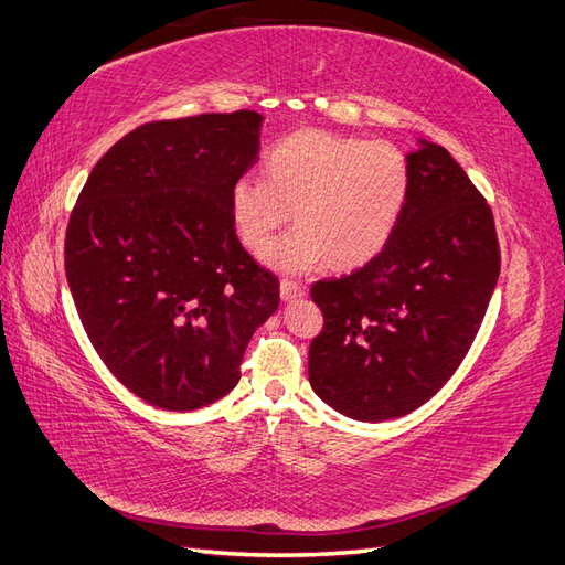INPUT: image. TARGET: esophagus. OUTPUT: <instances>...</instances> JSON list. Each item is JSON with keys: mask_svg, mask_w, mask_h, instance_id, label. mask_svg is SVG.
Returning a JSON list of instances; mask_svg holds the SVG:
<instances>
[{"mask_svg": "<svg viewBox=\"0 0 565 565\" xmlns=\"http://www.w3.org/2000/svg\"><path fill=\"white\" fill-rule=\"evenodd\" d=\"M280 297L285 302H295V299L305 297V287L295 280H280Z\"/></svg>", "mask_w": 565, "mask_h": 565, "instance_id": "esophagus-1", "label": "esophagus"}]
</instances>
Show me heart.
Returning <instances> with one entry per match:
<instances>
[{
  "label": "heart",
  "instance_id": "heart-1",
  "mask_svg": "<svg viewBox=\"0 0 565 565\" xmlns=\"http://www.w3.org/2000/svg\"><path fill=\"white\" fill-rule=\"evenodd\" d=\"M263 175L234 181L232 220L242 242L260 250L295 209L298 227L263 250L285 273L365 266L392 239L411 191L408 159L396 145L326 130L275 142Z\"/></svg>",
  "mask_w": 565,
  "mask_h": 565
}]
</instances>
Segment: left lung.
Masks as SVG:
<instances>
[{
	"instance_id": "8db88e82",
	"label": "left lung",
	"mask_w": 565,
	"mask_h": 565,
	"mask_svg": "<svg viewBox=\"0 0 565 565\" xmlns=\"http://www.w3.org/2000/svg\"><path fill=\"white\" fill-rule=\"evenodd\" d=\"M406 159L408 200L382 254L311 287L323 331L309 345V384L365 423L406 416L440 392L500 275L493 212L467 171L428 140Z\"/></svg>"
}]
</instances>
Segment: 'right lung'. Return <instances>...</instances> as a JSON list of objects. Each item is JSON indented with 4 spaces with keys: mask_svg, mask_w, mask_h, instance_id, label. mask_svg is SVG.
<instances>
[{
    "mask_svg": "<svg viewBox=\"0 0 565 565\" xmlns=\"http://www.w3.org/2000/svg\"><path fill=\"white\" fill-rule=\"evenodd\" d=\"M254 110L147 122L96 161L65 239L84 331L147 404L195 411L239 382L280 282L234 230V181L256 164Z\"/></svg>",
    "mask_w": 565,
    "mask_h": 565,
    "instance_id": "add662e5",
    "label": "right lung"
}]
</instances>
